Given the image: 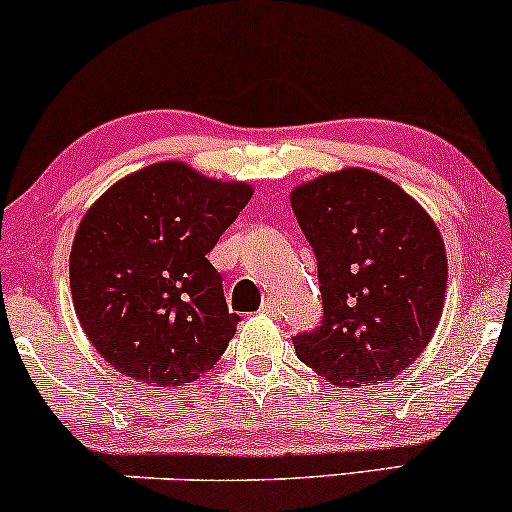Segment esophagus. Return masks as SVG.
<instances>
[{
  "label": "esophagus",
  "instance_id": "esophagus-1",
  "mask_svg": "<svg viewBox=\"0 0 512 512\" xmlns=\"http://www.w3.org/2000/svg\"><path fill=\"white\" fill-rule=\"evenodd\" d=\"M260 310L264 315H276V313H279V305H276L274 298H264Z\"/></svg>",
  "mask_w": 512,
  "mask_h": 512
}]
</instances>
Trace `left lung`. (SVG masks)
<instances>
[{
    "mask_svg": "<svg viewBox=\"0 0 512 512\" xmlns=\"http://www.w3.org/2000/svg\"><path fill=\"white\" fill-rule=\"evenodd\" d=\"M291 207L317 257L322 325L296 356L332 385H378L431 342L445 305L448 255L436 221L397 182L342 168L301 182Z\"/></svg>",
    "mask_w": 512,
    "mask_h": 512,
    "instance_id": "obj_1",
    "label": "left lung"
}]
</instances>
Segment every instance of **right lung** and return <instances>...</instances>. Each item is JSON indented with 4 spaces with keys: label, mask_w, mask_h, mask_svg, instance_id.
I'll return each instance as SVG.
<instances>
[{
    "label": "right lung",
    "mask_w": 512,
    "mask_h": 512,
    "mask_svg": "<svg viewBox=\"0 0 512 512\" xmlns=\"http://www.w3.org/2000/svg\"><path fill=\"white\" fill-rule=\"evenodd\" d=\"M252 185L151 163L86 209L69 252V289L88 342L144 385L180 387L216 366L240 317L207 255Z\"/></svg>",
    "instance_id": "1"
}]
</instances>
